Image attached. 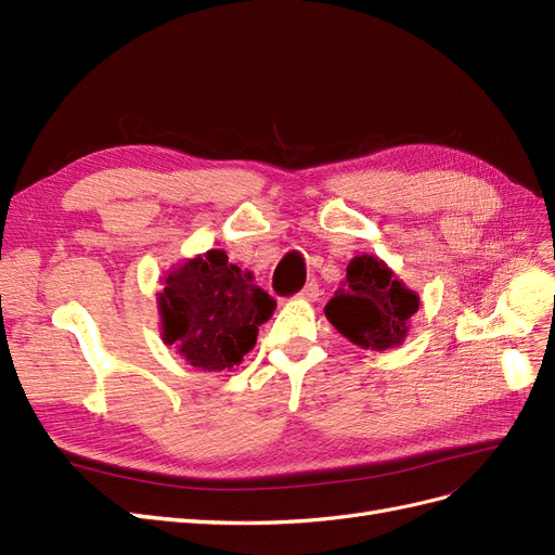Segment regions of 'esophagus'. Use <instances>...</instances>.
<instances>
[{
  "label": "esophagus",
  "mask_w": 555,
  "mask_h": 555,
  "mask_svg": "<svg viewBox=\"0 0 555 555\" xmlns=\"http://www.w3.org/2000/svg\"><path fill=\"white\" fill-rule=\"evenodd\" d=\"M317 296H319V284L317 282H308L306 287L296 294V298H300V300H314Z\"/></svg>",
  "instance_id": "34e87169"
}]
</instances>
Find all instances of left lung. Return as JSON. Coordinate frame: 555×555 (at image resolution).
Segmentation results:
<instances>
[{
  "label": "left lung",
  "mask_w": 555,
  "mask_h": 555,
  "mask_svg": "<svg viewBox=\"0 0 555 555\" xmlns=\"http://www.w3.org/2000/svg\"><path fill=\"white\" fill-rule=\"evenodd\" d=\"M418 296L382 259L361 255L347 266L343 289L324 308L328 322L349 343L384 351L408 338Z\"/></svg>",
  "instance_id": "8db88e82"
}]
</instances>
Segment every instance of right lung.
<instances>
[{"label": "right lung", "mask_w": 555, "mask_h": 555, "mask_svg": "<svg viewBox=\"0 0 555 555\" xmlns=\"http://www.w3.org/2000/svg\"><path fill=\"white\" fill-rule=\"evenodd\" d=\"M273 310L275 300L251 284V273L229 263L227 251L208 249L164 278L162 338L194 367L224 371L257 345Z\"/></svg>", "instance_id": "right-lung-1"}]
</instances>
